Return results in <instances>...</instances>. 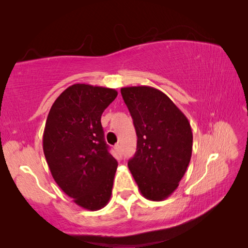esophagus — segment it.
<instances>
[{
	"instance_id": "obj_1",
	"label": "esophagus",
	"mask_w": 248,
	"mask_h": 248,
	"mask_svg": "<svg viewBox=\"0 0 248 248\" xmlns=\"http://www.w3.org/2000/svg\"><path fill=\"white\" fill-rule=\"evenodd\" d=\"M114 150H115V152H117L121 156V154H122V149H121V145L120 144H115L114 145Z\"/></svg>"
}]
</instances>
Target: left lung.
I'll return each mask as SVG.
<instances>
[{
	"label": "left lung",
	"instance_id": "1",
	"mask_svg": "<svg viewBox=\"0 0 248 248\" xmlns=\"http://www.w3.org/2000/svg\"><path fill=\"white\" fill-rule=\"evenodd\" d=\"M137 134L128 168L145 199L163 201L178 188L189 165L193 131L185 114L161 91L140 85L121 89Z\"/></svg>",
	"mask_w": 248,
	"mask_h": 248
}]
</instances>
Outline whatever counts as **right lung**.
<instances>
[{
	"label": "right lung",
	"instance_id": "obj_1",
	"mask_svg": "<svg viewBox=\"0 0 248 248\" xmlns=\"http://www.w3.org/2000/svg\"><path fill=\"white\" fill-rule=\"evenodd\" d=\"M114 89L76 83L55 99L45 125L43 149L52 178L83 209L108 204L118 161L105 142L100 118Z\"/></svg>",
	"mask_w": 248,
	"mask_h": 248
}]
</instances>
